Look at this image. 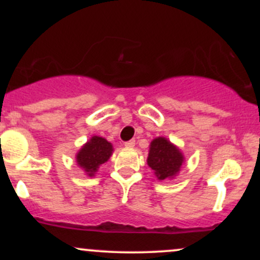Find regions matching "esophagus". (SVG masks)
Returning <instances> with one entry per match:
<instances>
[{"mask_svg":"<svg viewBox=\"0 0 260 260\" xmlns=\"http://www.w3.org/2000/svg\"><path fill=\"white\" fill-rule=\"evenodd\" d=\"M124 147L128 148V149H133L136 147V140L132 139V140H128V142L124 143Z\"/></svg>","mask_w":260,"mask_h":260,"instance_id":"34e87169","label":"esophagus"}]
</instances>
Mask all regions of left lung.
<instances>
[{
    "mask_svg": "<svg viewBox=\"0 0 260 260\" xmlns=\"http://www.w3.org/2000/svg\"><path fill=\"white\" fill-rule=\"evenodd\" d=\"M147 162L159 181L174 180L184 164V155L168 138L157 137L149 145Z\"/></svg>",
    "mask_w": 260,
    "mask_h": 260,
    "instance_id": "8db88e82",
    "label": "left lung"
}]
</instances>
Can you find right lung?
I'll list each match as a JSON object with an SVG mask.
<instances>
[{
  "label": "right lung",
  "instance_id": "1",
  "mask_svg": "<svg viewBox=\"0 0 260 260\" xmlns=\"http://www.w3.org/2000/svg\"><path fill=\"white\" fill-rule=\"evenodd\" d=\"M112 153L113 147L109 140L92 136L76 154V162L86 176L94 177L100 166L109 161Z\"/></svg>",
  "mask_w": 260,
  "mask_h": 260
}]
</instances>
